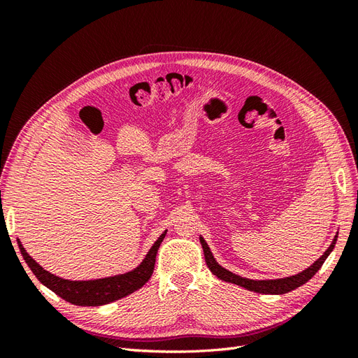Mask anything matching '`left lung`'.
<instances>
[{
    "label": "left lung",
    "instance_id": "left-lung-1",
    "mask_svg": "<svg viewBox=\"0 0 358 358\" xmlns=\"http://www.w3.org/2000/svg\"><path fill=\"white\" fill-rule=\"evenodd\" d=\"M336 241H338V236H334V239L330 243V246L326 249V252H324L315 263L309 266L308 268L303 270V272L297 273V275H291V276L279 278V279H249V278H243V276L236 275V273L230 272V270H227L225 267H222L215 259V257L210 251V248L203 239V236H200V243H201L203 252H204L206 264H208L209 270L215 276H218L221 280H225V282L239 285L242 288H246V289L254 291V292H262V294H285V292L292 291V289L299 288L300 285L306 284L308 280L321 268L322 263L326 262V258L333 251Z\"/></svg>",
    "mask_w": 358,
    "mask_h": 358
}]
</instances>
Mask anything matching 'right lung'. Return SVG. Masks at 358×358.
Segmentation results:
<instances>
[{
    "mask_svg": "<svg viewBox=\"0 0 358 358\" xmlns=\"http://www.w3.org/2000/svg\"><path fill=\"white\" fill-rule=\"evenodd\" d=\"M166 234L167 230L162 231V234L155 241V243L150 246L148 254L142 259V263L133 270H129V272L125 273L91 280H70L53 275L43 268L36 259L27 252V249L20 243L19 239L17 246L20 249V254H22L25 259V263L31 268V272L36 275V278L43 285L52 289L55 294L71 303V305L101 306L131 294V292L140 289L148 282L154 273L155 257L161 242L164 241Z\"/></svg>",
    "mask_w": 358,
    "mask_h": 358,
    "instance_id": "1",
    "label": "right lung"
}]
</instances>
